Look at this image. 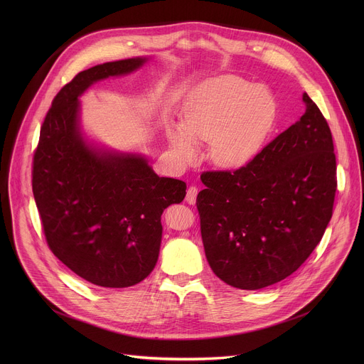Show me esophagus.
Here are the masks:
<instances>
[{
    "label": "esophagus",
    "mask_w": 364,
    "mask_h": 364,
    "mask_svg": "<svg viewBox=\"0 0 364 364\" xmlns=\"http://www.w3.org/2000/svg\"><path fill=\"white\" fill-rule=\"evenodd\" d=\"M197 193H198V190H197L196 186L188 187V188H187V193H186V201H187L188 204H194V203H196V198H197Z\"/></svg>",
    "instance_id": "34e87169"
}]
</instances>
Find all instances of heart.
I'll return each mask as SVG.
<instances>
[{
  "label": "heart",
  "mask_w": 364,
  "mask_h": 364,
  "mask_svg": "<svg viewBox=\"0 0 364 364\" xmlns=\"http://www.w3.org/2000/svg\"><path fill=\"white\" fill-rule=\"evenodd\" d=\"M278 109V100L267 86L235 75L219 76L194 90L183 127H171L168 139L181 163L197 157V141H210V157L216 164L240 167L265 145Z\"/></svg>",
  "instance_id": "b5f03b06"
}]
</instances>
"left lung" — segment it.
<instances>
[{"label":"left lung","instance_id":"1","mask_svg":"<svg viewBox=\"0 0 364 364\" xmlns=\"http://www.w3.org/2000/svg\"><path fill=\"white\" fill-rule=\"evenodd\" d=\"M305 114L243 167L204 171L197 194L207 262L228 285L261 289L295 272L333 216L330 127L306 93Z\"/></svg>","mask_w":364,"mask_h":364}]
</instances>
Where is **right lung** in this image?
I'll list each match as a JSON object with an SVG mask.
<instances>
[{
	"label": "right lung",
	"mask_w": 364,
	"mask_h": 364,
	"mask_svg": "<svg viewBox=\"0 0 364 364\" xmlns=\"http://www.w3.org/2000/svg\"><path fill=\"white\" fill-rule=\"evenodd\" d=\"M146 59L97 65L55 96L33 157V194L50 250L85 281L127 288L157 264L161 215L186 183L159 177L139 155L100 152L79 131V100L92 83L134 72Z\"/></svg>",
	"instance_id": "right-lung-1"
}]
</instances>
